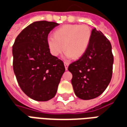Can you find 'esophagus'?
Wrapping results in <instances>:
<instances>
[{
    "label": "esophagus",
    "instance_id": "34e87169",
    "mask_svg": "<svg viewBox=\"0 0 127 127\" xmlns=\"http://www.w3.org/2000/svg\"><path fill=\"white\" fill-rule=\"evenodd\" d=\"M64 66H65V69L67 70V68H68V66H69V62H67V61H64Z\"/></svg>",
    "mask_w": 127,
    "mask_h": 127
}]
</instances>
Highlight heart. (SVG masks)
<instances>
[{"mask_svg":"<svg viewBox=\"0 0 127 127\" xmlns=\"http://www.w3.org/2000/svg\"><path fill=\"white\" fill-rule=\"evenodd\" d=\"M91 37L92 31L87 25L65 24L54 32V36L47 37V47L54 56L64 50L66 57L79 58L86 52Z\"/></svg>","mask_w":127,"mask_h":127,"instance_id":"b5f03b06","label":"heart"}]
</instances>
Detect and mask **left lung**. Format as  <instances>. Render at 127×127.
Here are the masks:
<instances>
[{
  "label": "left lung",
  "mask_w": 127,
  "mask_h": 127,
  "mask_svg": "<svg viewBox=\"0 0 127 127\" xmlns=\"http://www.w3.org/2000/svg\"><path fill=\"white\" fill-rule=\"evenodd\" d=\"M113 63L110 42L100 31L93 29L86 52L68 67L73 75L71 84L75 95L84 100L101 95L111 81Z\"/></svg>",
  "instance_id": "1"
}]
</instances>
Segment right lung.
I'll return each mask as SVG.
<instances>
[{
	"label": "right lung",
	"instance_id": "1",
	"mask_svg": "<svg viewBox=\"0 0 127 127\" xmlns=\"http://www.w3.org/2000/svg\"><path fill=\"white\" fill-rule=\"evenodd\" d=\"M58 25L34 22L18 34L13 45V67L18 84L35 101L52 98L65 71L63 62L50 54L47 44L48 34Z\"/></svg>",
	"mask_w": 127,
	"mask_h": 127
}]
</instances>
